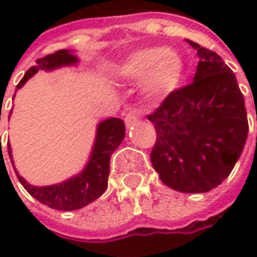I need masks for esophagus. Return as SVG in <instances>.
Masks as SVG:
<instances>
[{
    "instance_id": "1",
    "label": "esophagus",
    "mask_w": 257,
    "mask_h": 257,
    "mask_svg": "<svg viewBox=\"0 0 257 257\" xmlns=\"http://www.w3.org/2000/svg\"><path fill=\"white\" fill-rule=\"evenodd\" d=\"M139 120V116L136 114V111H128L124 117V121H125V125L127 127H130L132 124H134L136 121Z\"/></svg>"
}]
</instances>
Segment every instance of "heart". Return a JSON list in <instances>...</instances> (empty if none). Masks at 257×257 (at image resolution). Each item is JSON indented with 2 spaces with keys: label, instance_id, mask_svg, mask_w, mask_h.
<instances>
[{
  "label": "heart",
  "instance_id": "heart-1",
  "mask_svg": "<svg viewBox=\"0 0 257 257\" xmlns=\"http://www.w3.org/2000/svg\"><path fill=\"white\" fill-rule=\"evenodd\" d=\"M184 76V62L174 51L150 46L127 55L114 69V77L121 82H136L144 77L143 92L157 99L174 92Z\"/></svg>",
  "mask_w": 257,
  "mask_h": 257
}]
</instances>
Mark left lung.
<instances>
[{
    "label": "left lung",
    "instance_id": "1",
    "mask_svg": "<svg viewBox=\"0 0 257 257\" xmlns=\"http://www.w3.org/2000/svg\"><path fill=\"white\" fill-rule=\"evenodd\" d=\"M194 82L170 93L149 116L157 132L151 164L167 187L208 192L226 180L243 151L249 124L236 76L218 53L192 41Z\"/></svg>",
    "mask_w": 257,
    "mask_h": 257
}]
</instances>
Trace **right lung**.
Wrapping results in <instances>:
<instances>
[{"label":"right lung","instance_id":"obj_1","mask_svg":"<svg viewBox=\"0 0 257 257\" xmlns=\"http://www.w3.org/2000/svg\"><path fill=\"white\" fill-rule=\"evenodd\" d=\"M77 62L79 59L76 55H73V52L68 49H62L52 55H48L36 60L35 66L27 70V73L21 79L17 87L21 89L27 83V80L39 70L49 72L62 66H73ZM124 136L125 127L123 120L111 117L100 121L96 128V139H94L92 153L82 173L70 177L63 182L46 185V187H35L24 180L15 170L10 144H8V153L18 180L36 201L58 211H75L93 202L106 191L108 173H110V157L121 144Z\"/></svg>","mask_w":257,"mask_h":257}]
</instances>
